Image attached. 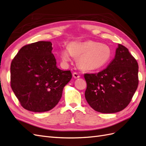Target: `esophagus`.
Masks as SVG:
<instances>
[{"label": "esophagus", "instance_id": "34e87169", "mask_svg": "<svg viewBox=\"0 0 146 146\" xmlns=\"http://www.w3.org/2000/svg\"><path fill=\"white\" fill-rule=\"evenodd\" d=\"M73 77L75 78H79L80 77V74H79L78 72H73Z\"/></svg>", "mask_w": 146, "mask_h": 146}]
</instances>
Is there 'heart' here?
Returning <instances> with one entry per match:
<instances>
[{
  "instance_id": "b5f03b06",
  "label": "heart",
  "mask_w": 146,
  "mask_h": 146,
  "mask_svg": "<svg viewBox=\"0 0 146 146\" xmlns=\"http://www.w3.org/2000/svg\"><path fill=\"white\" fill-rule=\"evenodd\" d=\"M112 52L110 47L92 41L70 43L68 48L61 52L62 60L67 62L71 55L78 57V61L83 68L96 69L103 67L111 58Z\"/></svg>"
}]
</instances>
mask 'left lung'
<instances>
[{
    "label": "left lung",
    "instance_id": "left-lung-1",
    "mask_svg": "<svg viewBox=\"0 0 146 146\" xmlns=\"http://www.w3.org/2000/svg\"><path fill=\"white\" fill-rule=\"evenodd\" d=\"M85 99L102 113H114L126 108L138 86V64L128 48L118 44L113 60L98 73L85 74Z\"/></svg>",
    "mask_w": 146,
    "mask_h": 146
}]
</instances>
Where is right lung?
I'll return each instance as SVG.
<instances>
[{"label":"right lung","mask_w":146,"mask_h":146,"mask_svg":"<svg viewBox=\"0 0 146 146\" xmlns=\"http://www.w3.org/2000/svg\"><path fill=\"white\" fill-rule=\"evenodd\" d=\"M50 41H38L22 47L13 59L10 84L22 107L33 112L49 111L58 103L70 70L56 67Z\"/></svg>","instance_id":"obj_1"}]
</instances>
